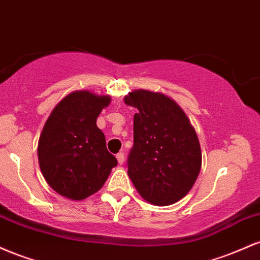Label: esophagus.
<instances>
[{
  "label": "esophagus",
  "mask_w": 260,
  "mask_h": 260,
  "mask_svg": "<svg viewBox=\"0 0 260 260\" xmlns=\"http://www.w3.org/2000/svg\"><path fill=\"white\" fill-rule=\"evenodd\" d=\"M116 157H117V161L120 165H122V164L124 162V154L123 153H118L117 155H116Z\"/></svg>",
  "instance_id": "1"
}]
</instances>
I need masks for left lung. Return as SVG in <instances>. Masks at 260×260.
Here are the masks:
<instances>
[{
    "instance_id": "obj_1",
    "label": "left lung",
    "mask_w": 260,
    "mask_h": 260,
    "mask_svg": "<svg viewBox=\"0 0 260 260\" xmlns=\"http://www.w3.org/2000/svg\"><path fill=\"white\" fill-rule=\"evenodd\" d=\"M138 112L128 176L145 201L171 205L193 187L202 168L198 137L183 110L161 92L138 89L124 96Z\"/></svg>"
}]
</instances>
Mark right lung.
I'll list each match as a JSON object with an SVG mask.
<instances>
[{
	"instance_id": "obj_1",
	"label": "right lung",
	"mask_w": 260,
	"mask_h": 260,
	"mask_svg": "<svg viewBox=\"0 0 260 260\" xmlns=\"http://www.w3.org/2000/svg\"><path fill=\"white\" fill-rule=\"evenodd\" d=\"M110 101L109 95L77 90L59 101L47 118L39 138V165L58 194L83 201L104 186L117 165L96 126Z\"/></svg>"
}]
</instances>
